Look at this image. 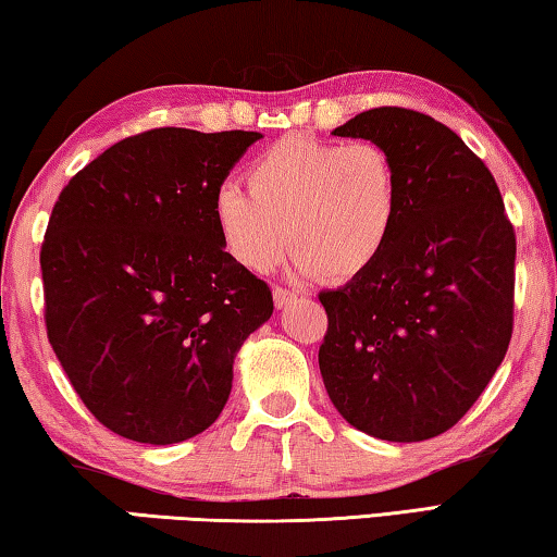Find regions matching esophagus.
Instances as JSON below:
<instances>
[{"mask_svg": "<svg viewBox=\"0 0 557 557\" xmlns=\"http://www.w3.org/2000/svg\"><path fill=\"white\" fill-rule=\"evenodd\" d=\"M294 300H296V294H290V290L281 288V286L273 288V304H276L278 311H284V308H288Z\"/></svg>", "mask_w": 557, "mask_h": 557, "instance_id": "34e87169", "label": "esophagus"}]
</instances>
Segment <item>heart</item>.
Masks as SVG:
<instances>
[{
  "label": "heart",
  "instance_id": "1",
  "mask_svg": "<svg viewBox=\"0 0 557 557\" xmlns=\"http://www.w3.org/2000/svg\"><path fill=\"white\" fill-rule=\"evenodd\" d=\"M246 187H219L212 214L224 251L257 273L288 236L298 276L350 281L382 257L399 214L397 165L372 140L286 135L249 162Z\"/></svg>",
  "mask_w": 557,
  "mask_h": 557
}]
</instances>
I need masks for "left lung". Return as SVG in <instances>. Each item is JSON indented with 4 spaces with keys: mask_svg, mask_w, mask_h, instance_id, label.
<instances>
[{
    "mask_svg": "<svg viewBox=\"0 0 557 557\" xmlns=\"http://www.w3.org/2000/svg\"><path fill=\"white\" fill-rule=\"evenodd\" d=\"M333 135L392 154L399 214L382 257L318 296L327 397L377 440H432L469 412L508 350L513 226L488 168L434 117L372 108Z\"/></svg>",
    "mask_w": 557,
    "mask_h": 557,
    "instance_id": "1",
    "label": "left lung"
}]
</instances>
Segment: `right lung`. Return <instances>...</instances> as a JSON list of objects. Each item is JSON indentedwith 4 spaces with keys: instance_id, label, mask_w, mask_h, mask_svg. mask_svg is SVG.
Segmentation results:
<instances>
[{
    "instance_id": "obj_1",
    "label": "right lung",
    "mask_w": 557,
    "mask_h": 557,
    "mask_svg": "<svg viewBox=\"0 0 557 557\" xmlns=\"http://www.w3.org/2000/svg\"><path fill=\"white\" fill-rule=\"evenodd\" d=\"M261 133L158 127L78 172L41 244L47 333L100 424L140 444L197 436L234 358L269 321V286L219 239L212 202Z\"/></svg>"
}]
</instances>
